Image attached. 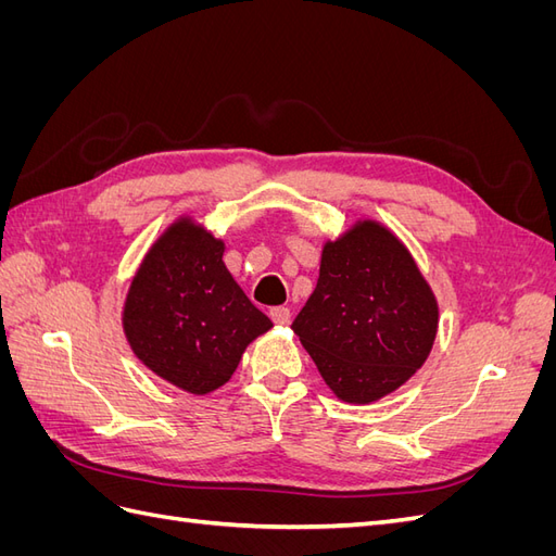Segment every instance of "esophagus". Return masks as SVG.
Segmentation results:
<instances>
[{
  "instance_id": "obj_1",
  "label": "esophagus",
  "mask_w": 556,
  "mask_h": 556,
  "mask_svg": "<svg viewBox=\"0 0 556 556\" xmlns=\"http://www.w3.org/2000/svg\"><path fill=\"white\" fill-rule=\"evenodd\" d=\"M271 319L276 325H288L290 323V308H285V306H276V308H271Z\"/></svg>"
}]
</instances>
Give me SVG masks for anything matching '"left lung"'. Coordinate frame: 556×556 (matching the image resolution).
I'll list each match as a JSON object with an SVG mask.
<instances>
[{"mask_svg": "<svg viewBox=\"0 0 556 556\" xmlns=\"http://www.w3.org/2000/svg\"><path fill=\"white\" fill-rule=\"evenodd\" d=\"M292 329L336 396L374 403L427 362L439 304L408 248L380 223L359 220L325 243Z\"/></svg>", "mask_w": 556, "mask_h": 556, "instance_id": "8db88e82", "label": "left lung"}]
</instances>
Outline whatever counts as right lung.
<instances>
[{
  "mask_svg": "<svg viewBox=\"0 0 556 556\" xmlns=\"http://www.w3.org/2000/svg\"><path fill=\"white\" fill-rule=\"evenodd\" d=\"M223 255L220 239L180 217L146 252L123 308L134 355L197 396L223 387L245 348L274 327L231 278Z\"/></svg>",
  "mask_w": 556,
  "mask_h": 556,
  "instance_id": "obj_1",
  "label": "right lung"
}]
</instances>
